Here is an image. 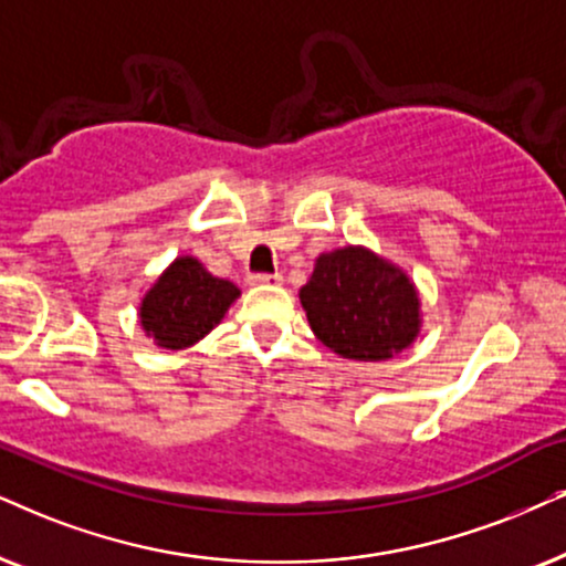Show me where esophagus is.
Segmentation results:
<instances>
[{
    "instance_id": "obj_1",
    "label": "esophagus",
    "mask_w": 566,
    "mask_h": 566,
    "mask_svg": "<svg viewBox=\"0 0 566 566\" xmlns=\"http://www.w3.org/2000/svg\"><path fill=\"white\" fill-rule=\"evenodd\" d=\"M250 284H282V274L274 271V274H250L248 276Z\"/></svg>"
}]
</instances>
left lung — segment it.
Wrapping results in <instances>:
<instances>
[{
  "label": "left lung",
  "mask_w": 566,
  "mask_h": 566,
  "mask_svg": "<svg viewBox=\"0 0 566 566\" xmlns=\"http://www.w3.org/2000/svg\"><path fill=\"white\" fill-rule=\"evenodd\" d=\"M300 303L313 334L349 360H389L412 345L420 326L410 279L363 248L318 255Z\"/></svg>",
  "instance_id": "left-lung-1"
}]
</instances>
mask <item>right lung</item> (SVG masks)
Instances as JSON below:
<instances>
[{
    "instance_id": "obj_1",
    "label": "right lung",
    "mask_w": 566,
    "mask_h": 566,
    "mask_svg": "<svg viewBox=\"0 0 566 566\" xmlns=\"http://www.w3.org/2000/svg\"><path fill=\"white\" fill-rule=\"evenodd\" d=\"M240 290L227 279L211 276L196 259H177L143 297L140 326L156 345L182 349L203 339L224 318Z\"/></svg>"
}]
</instances>
